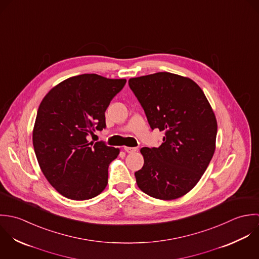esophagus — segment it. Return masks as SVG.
<instances>
[{
  "label": "esophagus",
  "instance_id": "obj_1",
  "mask_svg": "<svg viewBox=\"0 0 259 259\" xmlns=\"http://www.w3.org/2000/svg\"><path fill=\"white\" fill-rule=\"evenodd\" d=\"M124 150H125L127 153H133V152L137 151V148H136V147H127V146H125V147H124Z\"/></svg>",
  "mask_w": 259,
  "mask_h": 259
}]
</instances>
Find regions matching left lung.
<instances>
[{
  "label": "left lung",
  "instance_id": "1",
  "mask_svg": "<svg viewBox=\"0 0 259 259\" xmlns=\"http://www.w3.org/2000/svg\"><path fill=\"white\" fill-rule=\"evenodd\" d=\"M129 87L152 130L164 131L158 147H143V167L135 172L147 195L172 200L200 180L214 151L217 122L201 88L191 79L168 72L131 78Z\"/></svg>",
  "mask_w": 259,
  "mask_h": 259
}]
</instances>
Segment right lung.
Returning <instances> with one entry per match:
<instances>
[{"label": "right lung", "instance_id": "1", "mask_svg": "<svg viewBox=\"0 0 259 259\" xmlns=\"http://www.w3.org/2000/svg\"><path fill=\"white\" fill-rule=\"evenodd\" d=\"M125 84V79L82 74L58 84L40 104L34 150L43 174L63 196L87 200L107 186L108 167L119 149L89 143L87 136L106 128L105 111Z\"/></svg>", "mask_w": 259, "mask_h": 259}]
</instances>
